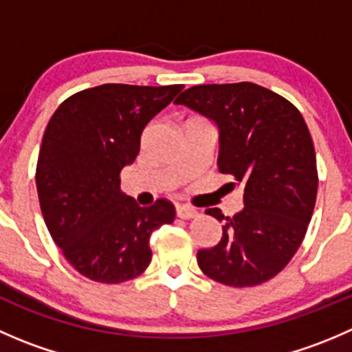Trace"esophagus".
Here are the masks:
<instances>
[{
  "mask_svg": "<svg viewBox=\"0 0 352 352\" xmlns=\"http://www.w3.org/2000/svg\"><path fill=\"white\" fill-rule=\"evenodd\" d=\"M175 211H177V216H179V218H182V219H192L199 214V212L194 208H189V206H182V204L177 206Z\"/></svg>",
  "mask_w": 352,
  "mask_h": 352,
  "instance_id": "34e87169",
  "label": "esophagus"
}]
</instances>
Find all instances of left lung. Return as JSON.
<instances>
[{"instance_id": "obj_1", "label": "left lung", "mask_w": 352, "mask_h": 352, "mask_svg": "<svg viewBox=\"0 0 352 352\" xmlns=\"http://www.w3.org/2000/svg\"><path fill=\"white\" fill-rule=\"evenodd\" d=\"M175 104L216 124L219 172L243 187V209L232 218L206 209L225 225L218 245L197 252L199 267L226 286L269 281L300 248L317 199V158L303 116L248 81L197 85Z\"/></svg>"}]
</instances>
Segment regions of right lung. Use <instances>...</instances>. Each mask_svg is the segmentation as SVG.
I'll use <instances>...</instances> for the list:
<instances>
[{
	"label": "right lung",
	"instance_id": "obj_1",
	"mask_svg": "<svg viewBox=\"0 0 352 352\" xmlns=\"http://www.w3.org/2000/svg\"><path fill=\"white\" fill-rule=\"evenodd\" d=\"M182 88L100 85L74 94L49 120L38 202L52 240L85 278L117 285L140 276L151 262V233L175 218L166 199L138 206L119 173L136 160L146 124Z\"/></svg>",
	"mask_w": 352,
	"mask_h": 352
}]
</instances>
